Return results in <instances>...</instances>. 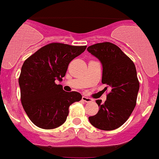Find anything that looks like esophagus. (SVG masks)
Segmentation results:
<instances>
[{"mask_svg":"<svg viewBox=\"0 0 159 159\" xmlns=\"http://www.w3.org/2000/svg\"><path fill=\"white\" fill-rule=\"evenodd\" d=\"M82 100H83L84 102H91L93 101L90 98H88V97H84V96H83L82 97Z\"/></svg>","mask_w":159,"mask_h":159,"instance_id":"1","label":"esophagus"}]
</instances>
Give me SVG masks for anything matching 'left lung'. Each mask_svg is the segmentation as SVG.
I'll use <instances>...</instances> for the list:
<instances>
[{
    "mask_svg": "<svg viewBox=\"0 0 159 159\" xmlns=\"http://www.w3.org/2000/svg\"><path fill=\"white\" fill-rule=\"evenodd\" d=\"M87 50L101 61L102 83L111 89L104 103L102 100L96 101L98 112L89 120L98 129L115 130L128 120L136 105L139 82L135 66L120 48L111 43L94 44Z\"/></svg>",
    "mask_w": 159,
    "mask_h": 159,
    "instance_id": "obj_1",
    "label": "left lung"
}]
</instances>
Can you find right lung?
<instances>
[{"label":"right lung","instance_id":"right-lung-1","mask_svg":"<svg viewBox=\"0 0 159 159\" xmlns=\"http://www.w3.org/2000/svg\"><path fill=\"white\" fill-rule=\"evenodd\" d=\"M86 48L52 43L25 61L19 78L21 103L38 127L51 130L61 125L69 114V107L81 100L80 93L66 92L55 81L62 80L70 62Z\"/></svg>","mask_w":159,"mask_h":159}]
</instances>
